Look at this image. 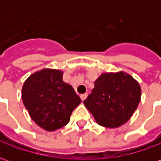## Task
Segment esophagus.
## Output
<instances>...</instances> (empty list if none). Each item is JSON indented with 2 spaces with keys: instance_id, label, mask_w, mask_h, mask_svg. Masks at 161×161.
Here are the masks:
<instances>
[{
  "instance_id": "obj_1",
  "label": "esophagus",
  "mask_w": 161,
  "mask_h": 161,
  "mask_svg": "<svg viewBox=\"0 0 161 161\" xmlns=\"http://www.w3.org/2000/svg\"><path fill=\"white\" fill-rule=\"evenodd\" d=\"M87 97H88V95H87V94H83V95H81V96H80L81 100H82V101H84V100H85V99L87 98Z\"/></svg>"
}]
</instances>
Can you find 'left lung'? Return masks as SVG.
<instances>
[{"instance_id": "obj_1", "label": "left lung", "mask_w": 161, "mask_h": 161, "mask_svg": "<svg viewBox=\"0 0 161 161\" xmlns=\"http://www.w3.org/2000/svg\"><path fill=\"white\" fill-rule=\"evenodd\" d=\"M84 103L98 124L118 128L130 119L141 101L137 81L123 71L103 73Z\"/></svg>"}]
</instances>
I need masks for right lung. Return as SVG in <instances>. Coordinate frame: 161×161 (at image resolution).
I'll return each instance as SVG.
<instances>
[{"label": "right lung", "mask_w": 161, "mask_h": 161, "mask_svg": "<svg viewBox=\"0 0 161 161\" xmlns=\"http://www.w3.org/2000/svg\"><path fill=\"white\" fill-rule=\"evenodd\" d=\"M21 94L31 118L46 131L65 126L81 103L73 88L63 81V71L54 69L32 74L23 84Z\"/></svg>", "instance_id": "add662e5"}]
</instances>
